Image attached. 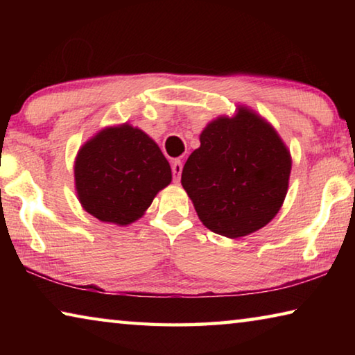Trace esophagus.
I'll list each match as a JSON object with an SVG mask.
<instances>
[{
    "label": "esophagus",
    "instance_id": "obj_1",
    "mask_svg": "<svg viewBox=\"0 0 355 355\" xmlns=\"http://www.w3.org/2000/svg\"><path fill=\"white\" fill-rule=\"evenodd\" d=\"M182 171H183V164L180 159H173L172 161V173H173V182L178 183L180 177H182Z\"/></svg>",
    "mask_w": 355,
    "mask_h": 355
}]
</instances>
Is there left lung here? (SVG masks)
<instances>
[{
  "label": "left lung",
  "instance_id": "8db88e82",
  "mask_svg": "<svg viewBox=\"0 0 355 355\" xmlns=\"http://www.w3.org/2000/svg\"><path fill=\"white\" fill-rule=\"evenodd\" d=\"M200 133L182 184L202 224L218 235L241 238L269 224L284 205L291 153L266 119L239 105Z\"/></svg>",
  "mask_w": 355,
  "mask_h": 355
}]
</instances>
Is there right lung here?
<instances>
[{
    "mask_svg": "<svg viewBox=\"0 0 355 355\" xmlns=\"http://www.w3.org/2000/svg\"><path fill=\"white\" fill-rule=\"evenodd\" d=\"M75 191L81 207L101 222L130 225L142 218L172 182L169 161L152 137L128 122L105 127L75 158Z\"/></svg>",
    "mask_w": 355,
    "mask_h": 355,
    "instance_id": "add662e5",
    "label": "right lung"
}]
</instances>
